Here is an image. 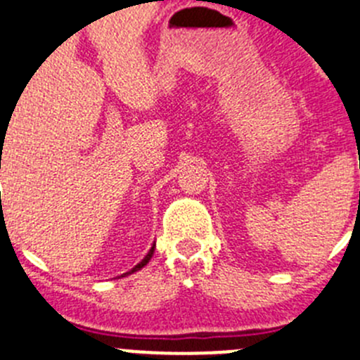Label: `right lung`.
Returning <instances> with one entry per match:
<instances>
[{
    "instance_id": "right-lung-1",
    "label": "right lung",
    "mask_w": 360,
    "mask_h": 360,
    "mask_svg": "<svg viewBox=\"0 0 360 360\" xmlns=\"http://www.w3.org/2000/svg\"><path fill=\"white\" fill-rule=\"evenodd\" d=\"M152 255H154V245H152V248H150V251H148V252H147V257H145V258H143V260H141V262H140V264L136 265V267H132V269H131V271H129V273H125V274H131V273H136V271H140V269H141V267H145V265H147V264H148V260H150V258H152Z\"/></svg>"
}]
</instances>
